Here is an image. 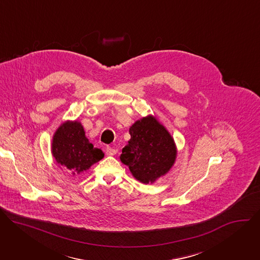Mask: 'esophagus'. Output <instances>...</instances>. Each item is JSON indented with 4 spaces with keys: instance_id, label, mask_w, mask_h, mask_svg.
<instances>
[{
    "instance_id": "34e87169",
    "label": "esophagus",
    "mask_w": 260,
    "mask_h": 260,
    "mask_svg": "<svg viewBox=\"0 0 260 260\" xmlns=\"http://www.w3.org/2000/svg\"><path fill=\"white\" fill-rule=\"evenodd\" d=\"M116 153H117V149H115V148L107 147V149H106V154L107 155H115Z\"/></svg>"
}]
</instances>
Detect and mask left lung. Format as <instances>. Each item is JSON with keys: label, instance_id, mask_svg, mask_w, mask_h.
<instances>
[{"label": "left lung", "instance_id": "8db88e82", "mask_svg": "<svg viewBox=\"0 0 260 260\" xmlns=\"http://www.w3.org/2000/svg\"><path fill=\"white\" fill-rule=\"evenodd\" d=\"M129 135L120 160L129 168L133 176L142 183H152L167 174L176 159V146L165 126L148 116L136 121Z\"/></svg>", "mask_w": 260, "mask_h": 260}]
</instances>
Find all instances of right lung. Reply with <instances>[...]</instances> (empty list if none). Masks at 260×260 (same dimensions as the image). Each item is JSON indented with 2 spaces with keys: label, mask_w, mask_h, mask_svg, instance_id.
Instances as JSON below:
<instances>
[{
  "label": "right lung",
  "mask_w": 260,
  "mask_h": 260,
  "mask_svg": "<svg viewBox=\"0 0 260 260\" xmlns=\"http://www.w3.org/2000/svg\"><path fill=\"white\" fill-rule=\"evenodd\" d=\"M52 154L56 162L74 175L88 170L104 157L99 148L93 147L85 137L81 123L67 121L55 132Z\"/></svg>",
  "instance_id": "1"
}]
</instances>
